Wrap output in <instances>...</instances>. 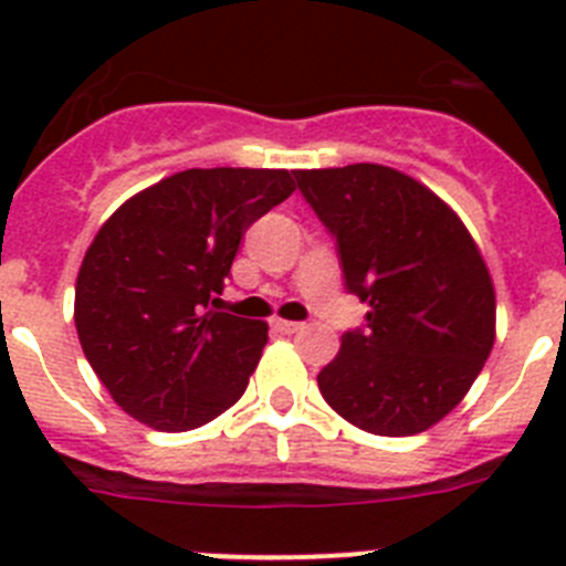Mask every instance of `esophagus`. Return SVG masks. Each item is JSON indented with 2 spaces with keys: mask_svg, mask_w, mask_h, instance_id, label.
I'll use <instances>...</instances> for the list:
<instances>
[{
  "mask_svg": "<svg viewBox=\"0 0 566 566\" xmlns=\"http://www.w3.org/2000/svg\"><path fill=\"white\" fill-rule=\"evenodd\" d=\"M272 328L274 332H280V334H294V332H300V328H303V323H294V319H272Z\"/></svg>",
  "mask_w": 566,
  "mask_h": 566,
  "instance_id": "34e87169",
  "label": "esophagus"
}]
</instances>
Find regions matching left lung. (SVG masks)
I'll return each instance as SVG.
<instances>
[{
  "label": "left lung",
  "instance_id": "8db88e82",
  "mask_svg": "<svg viewBox=\"0 0 566 566\" xmlns=\"http://www.w3.org/2000/svg\"><path fill=\"white\" fill-rule=\"evenodd\" d=\"M300 192L337 238L348 292L368 326L343 334L319 394L377 437H413L444 419L496 343V289L457 212L382 164L294 169Z\"/></svg>",
  "mask_w": 566,
  "mask_h": 566
}]
</instances>
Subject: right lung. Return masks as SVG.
<instances>
[{"mask_svg":"<svg viewBox=\"0 0 566 566\" xmlns=\"http://www.w3.org/2000/svg\"><path fill=\"white\" fill-rule=\"evenodd\" d=\"M292 192L289 169H184L102 223L78 269L73 319L122 411L181 433L243 397L269 326L208 303L223 292L240 234Z\"/></svg>","mask_w":566,"mask_h":566,"instance_id":"add662e5","label":"right lung"}]
</instances>
